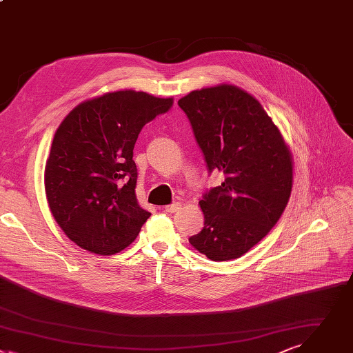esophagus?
Wrapping results in <instances>:
<instances>
[{
  "mask_svg": "<svg viewBox=\"0 0 353 353\" xmlns=\"http://www.w3.org/2000/svg\"><path fill=\"white\" fill-rule=\"evenodd\" d=\"M179 208H181V203H172V204H168L164 207L167 213H175V211H178Z\"/></svg>",
  "mask_w": 353,
  "mask_h": 353,
  "instance_id": "34e87169",
  "label": "esophagus"
}]
</instances>
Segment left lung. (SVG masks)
<instances>
[{"instance_id": "1", "label": "left lung", "mask_w": 353, "mask_h": 353, "mask_svg": "<svg viewBox=\"0 0 353 353\" xmlns=\"http://www.w3.org/2000/svg\"><path fill=\"white\" fill-rule=\"evenodd\" d=\"M178 104L208 171L224 174L199 201L204 227L189 242L210 260L238 259L284 213L294 185L291 150L263 105L238 86L193 90Z\"/></svg>"}]
</instances>
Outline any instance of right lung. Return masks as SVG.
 I'll use <instances>...</instances> for the list:
<instances>
[{
	"label": "right lung",
	"instance_id": "1",
	"mask_svg": "<svg viewBox=\"0 0 353 353\" xmlns=\"http://www.w3.org/2000/svg\"><path fill=\"white\" fill-rule=\"evenodd\" d=\"M174 99L118 90L78 104L59 123L44 170L48 207L63 234L96 254L128 248L152 216L137 204L133 148Z\"/></svg>",
	"mask_w": 353,
	"mask_h": 353
}]
</instances>
